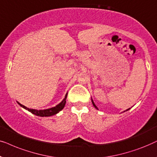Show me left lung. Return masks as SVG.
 I'll return each mask as SVG.
<instances>
[{
    "label": "left lung",
    "mask_w": 157,
    "mask_h": 157,
    "mask_svg": "<svg viewBox=\"0 0 157 157\" xmlns=\"http://www.w3.org/2000/svg\"><path fill=\"white\" fill-rule=\"evenodd\" d=\"M91 100H92V103H93V106H94V107H95V108H96V109H98V107H97V106H96V105H95V103H94L93 100V99H91ZM130 109H131V108H128V109H127L126 110H125V111H127V110H130ZM125 111H124V112H125Z\"/></svg>",
    "instance_id": "8db88e82"
}]
</instances>
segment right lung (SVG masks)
Here are the masks:
<instances>
[{
  "label": "right lung",
  "instance_id": "right-lung-1",
  "mask_svg": "<svg viewBox=\"0 0 157 157\" xmlns=\"http://www.w3.org/2000/svg\"><path fill=\"white\" fill-rule=\"evenodd\" d=\"M67 93L66 94L65 96H64V98L62 100V102L55 106V107H52L50 108H48V109H44V110H36V109H32V108H29L26 107V106L23 105L22 104H21L17 102L18 105H19L21 107H22L24 109H26L28 110V111L31 112V113L36 115L37 116H41V117H49V116H54V115L57 114L58 113L63 109L64 105H65L66 103V99H67Z\"/></svg>",
  "mask_w": 157,
  "mask_h": 157
}]
</instances>
